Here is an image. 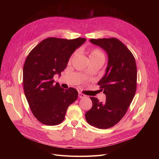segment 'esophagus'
Returning a JSON list of instances; mask_svg holds the SVG:
<instances>
[{
	"mask_svg": "<svg viewBox=\"0 0 159 159\" xmlns=\"http://www.w3.org/2000/svg\"><path fill=\"white\" fill-rule=\"evenodd\" d=\"M79 98H85V95H84V94H82L81 93H79Z\"/></svg>",
	"mask_w": 159,
	"mask_h": 159,
	"instance_id": "obj_1",
	"label": "esophagus"
}]
</instances>
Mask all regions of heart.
<instances>
[{
  "label": "heart",
  "instance_id": "heart-1",
  "mask_svg": "<svg viewBox=\"0 0 159 159\" xmlns=\"http://www.w3.org/2000/svg\"><path fill=\"white\" fill-rule=\"evenodd\" d=\"M89 58L90 60H98L103 62L105 60V56L104 53L98 48H94L90 50L89 55ZM71 60L72 58L70 59V60Z\"/></svg>",
  "mask_w": 159,
  "mask_h": 159
}]
</instances>
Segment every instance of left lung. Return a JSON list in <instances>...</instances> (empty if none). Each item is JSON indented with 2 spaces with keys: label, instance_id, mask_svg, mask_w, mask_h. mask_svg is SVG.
I'll use <instances>...</instances> for the list:
<instances>
[{
  "label": "left lung",
  "instance_id": "1",
  "mask_svg": "<svg viewBox=\"0 0 159 159\" xmlns=\"http://www.w3.org/2000/svg\"><path fill=\"white\" fill-rule=\"evenodd\" d=\"M90 42L107 54L106 74L98 82L106 99L105 102L90 97L93 107L85 115L87 122L100 129L116 125L125 116L137 89V69L134 57L119 39H91Z\"/></svg>",
  "mask_w": 159,
  "mask_h": 159
}]
</instances>
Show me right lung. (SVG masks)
<instances>
[{
    "label": "right lung",
    "instance_id": "right-lung-1",
    "mask_svg": "<svg viewBox=\"0 0 159 159\" xmlns=\"http://www.w3.org/2000/svg\"><path fill=\"white\" fill-rule=\"evenodd\" d=\"M85 41L48 38L28 55L23 67L24 91L33 115L41 123L60 124L68 107L77 100L75 89H64L53 79L55 74L60 76L71 55Z\"/></svg>",
    "mask_w": 159,
    "mask_h": 159
}]
</instances>
